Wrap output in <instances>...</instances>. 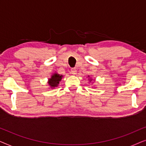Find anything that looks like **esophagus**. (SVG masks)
<instances>
[{"mask_svg": "<svg viewBox=\"0 0 146 146\" xmlns=\"http://www.w3.org/2000/svg\"><path fill=\"white\" fill-rule=\"evenodd\" d=\"M71 74H76L77 72V70H76V68H72L71 69Z\"/></svg>", "mask_w": 146, "mask_h": 146, "instance_id": "obj_1", "label": "esophagus"}]
</instances>
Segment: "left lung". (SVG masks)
Instances as JSON below:
<instances>
[{
	"label": "left lung",
	"mask_w": 146,
	"mask_h": 146,
	"mask_svg": "<svg viewBox=\"0 0 146 146\" xmlns=\"http://www.w3.org/2000/svg\"><path fill=\"white\" fill-rule=\"evenodd\" d=\"M92 81V80H90V82H91Z\"/></svg>",
	"instance_id": "1"
}]
</instances>
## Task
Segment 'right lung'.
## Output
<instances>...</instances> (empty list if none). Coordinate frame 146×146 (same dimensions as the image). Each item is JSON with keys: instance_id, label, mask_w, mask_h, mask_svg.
Masks as SVG:
<instances>
[{"instance_id": "add662e5", "label": "right lung", "mask_w": 146, "mask_h": 146, "mask_svg": "<svg viewBox=\"0 0 146 146\" xmlns=\"http://www.w3.org/2000/svg\"><path fill=\"white\" fill-rule=\"evenodd\" d=\"M62 77V75H60L57 73L53 74L50 78L48 80V84L51 87V88H54L55 87H57L59 82L61 80Z\"/></svg>"}]
</instances>
